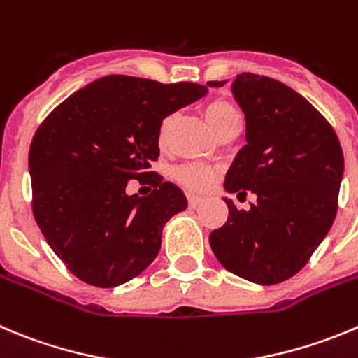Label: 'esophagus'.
Listing matches in <instances>:
<instances>
[{"instance_id":"obj_1","label":"esophagus","mask_w":358,"mask_h":358,"mask_svg":"<svg viewBox=\"0 0 358 358\" xmlns=\"http://www.w3.org/2000/svg\"><path fill=\"white\" fill-rule=\"evenodd\" d=\"M202 202H204V196L195 195V193H188V204H189V208H192V209L199 208Z\"/></svg>"}]
</instances>
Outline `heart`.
I'll use <instances>...</instances> for the list:
<instances>
[{
	"label": "heart",
	"mask_w": 358,
	"mask_h": 358,
	"mask_svg": "<svg viewBox=\"0 0 358 358\" xmlns=\"http://www.w3.org/2000/svg\"><path fill=\"white\" fill-rule=\"evenodd\" d=\"M204 117L208 120L209 126L220 134L227 126L232 122H238V111L234 110L229 101L225 99H213L204 106ZM173 126V115H166L165 119L159 124L157 129V140L159 143H165L169 138V133ZM173 179L185 188L193 189V192H202V189L209 188L213 181V170L209 166L202 165V163H186V165L177 166L172 172Z\"/></svg>",
	"instance_id": "obj_1"
}]
</instances>
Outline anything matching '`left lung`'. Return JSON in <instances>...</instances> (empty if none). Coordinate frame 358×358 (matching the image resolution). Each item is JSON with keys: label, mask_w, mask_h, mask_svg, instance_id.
<instances>
[{"label": "left lung", "mask_w": 358, "mask_h": 358, "mask_svg": "<svg viewBox=\"0 0 358 358\" xmlns=\"http://www.w3.org/2000/svg\"><path fill=\"white\" fill-rule=\"evenodd\" d=\"M232 96L247 120V145L236 154L224 186L238 195L250 189L257 202L243 211L225 199L229 218L209 234V245L225 270L271 286L296 275L329 234L343 149L329 120L280 81L241 72Z\"/></svg>", "instance_id": "1"}]
</instances>
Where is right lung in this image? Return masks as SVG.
<instances>
[{"instance_id":"right-lung-1","label":"right lung","mask_w":358,"mask_h":358,"mask_svg":"<svg viewBox=\"0 0 358 358\" xmlns=\"http://www.w3.org/2000/svg\"><path fill=\"white\" fill-rule=\"evenodd\" d=\"M206 92L189 81L113 74L74 92L38 126L28 156L34 216L80 280L120 286L156 259L165 224L188 208L181 189L150 172L157 129ZM131 178H145L153 193L127 196Z\"/></svg>"}]
</instances>
